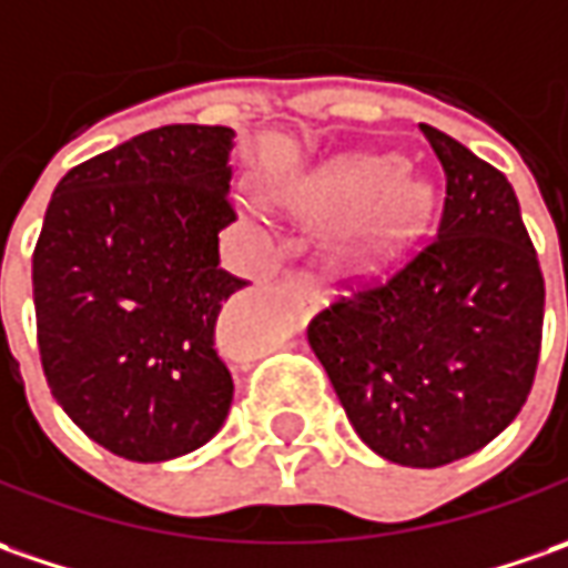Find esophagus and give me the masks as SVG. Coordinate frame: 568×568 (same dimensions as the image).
Segmentation results:
<instances>
[{
	"label": "esophagus",
	"mask_w": 568,
	"mask_h": 568,
	"mask_svg": "<svg viewBox=\"0 0 568 568\" xmlns=\"http://www.w3.org/2000/svg\"><path fill=\"white\" fill-rule=\"evenodd\" d=\"M288 295H292V304H295V314H311L317 304H321L323 292H321V283L311 276V273H298V276H288Z\"/></svg>",
	"instance_id": "34e87169"
}]
</instances>
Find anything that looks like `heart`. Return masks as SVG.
Masks as SVG:
<instances>
[{
    "label": "heart",
    "mask_w": 568,
    "mask_h": 568,
    "mask_svg": "<svg viewBox=\"0 0 568 568\" xmlns=\"http://www.w3.org/2000/svg\"><path fill=\"white\" fill-rule=\"evenodd\" d=\"M389 172H393V163H386V160H364L358 166H348L345 172H339L323 191L321 206L329 213L355 210V206L367 204L374 197V204L345 229L343 247L345 257H352V261H374L377 254H383L399 239L402 229L412 223V216L418 210V187L412 182H402V179H393L386 185ZM377 190L381 195L376 194Z\"/></svg>",
    "instance_id": "heart-1"
}]
</instances>
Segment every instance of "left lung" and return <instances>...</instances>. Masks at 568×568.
I'll return each mask as SVG.
<instances>
[{
  "mask_svg": "<svg viewBox=\"0 0 568 568\" xmlns=\"http://www.w3.org/2000/svg\"><path fill=\"white\" fill-rule=\"evenodd\" d=\"M443 169L437 229L383 273L345 280L307 343L377 456L437 468L478 453L531 393L544 273L497 166L420 122Z\"/></svg>",
  "mask_w": 568,
  "mask_h": 568,
  "instance_id": "8db88e82",
  "label": "left lung"
}]
</instances>
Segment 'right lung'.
Here are the masks:
<instances>
[{"label": "right lung", "mask_w": 568, "mask_h": 568, "mask_svg": "<svg viewBox=\"0 0 568 568\" xmlns=\"http://www.w3.org/2000/svg\"><path fill=\"white\" fill-rule=\"evenodd\" d=\"M225 125H163L69 169L33 247L40 364L90 440L131 462L204 446L232 405L216 345L229 201Z\"/></svg>", "instance_id": "obj_1"}]
</instances>
